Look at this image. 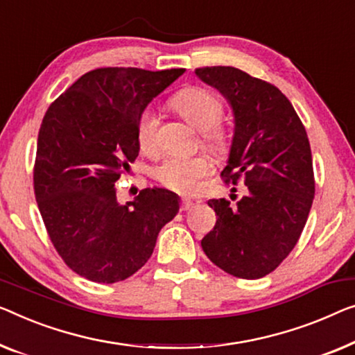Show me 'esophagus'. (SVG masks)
Listing matches in <instances>:
<instances>
[{"label":"esophagus","mask_w":355,"mask_h":355,"mask_svg":"<svg viewBox=\"0 0 355 355\" xmlns=\"http://www.w3.org/2000/svg\"><path fill=\"white\" fill-rule=\"evenodd\" d=\"M194 207V202L189 199H182V202H180V210L182 211H187V210H191Z\"/></svg>","instance_id":"esophagus-1"}]
</instances>
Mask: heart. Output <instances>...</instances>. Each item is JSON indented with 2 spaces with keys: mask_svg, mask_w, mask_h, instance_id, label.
Segmentation results:
<instances>
[{
  "mask_svg": "<svg viewBox=\"0 0 355 355\" xmlns=\"http://www.w3.org/2000/svg\"><path fill=\"white\" fill-rule=\"evenodd\" d=\"M171 105L189 124L200 130L204 146L220 157L228 155L232 134L228 125L218 121L223 114V102L218 95L207 87H184L173 95ZM137 144L145 155H153L157 150V114L150 108L141 111L137 123ZM210 168L211 164L205 155L168 157L155 168L153 177L171 191L191 194L198 191Z\"/></svg>",
  "mask_w": 355,
  "mask_h": 355,
  "instance_id": "1",
  "label": "heart"
}]
</instances>
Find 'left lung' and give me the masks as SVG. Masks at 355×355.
Wrapping results in <instances>:
<instances>
[{
	"mask_svg": "<svg viewBox=\"0 0 355 355\" xmlns=\"http://www.w3.org/2000/svg\"><path fill=\"white\" fill-rule=\"evenodd\" d=\"M194 73L230 100L236 127L221 178L226 184H245V196L236 205L209 200L216 223L200 245L225 272L260 279L288 257L308 221L315 193L308 134L274 84L234 67Z\"/></svg>",
	"mask_w": 355,
	"mask_h": 355,
	"instance_id": "1",
	"label": "left lung"
}]
</instances>
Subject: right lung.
Wrapping results in <instances>:
<instances>
[{
  "label": "right lung",
  "mask_w": 355,
  "mask_h": 355,
  "mask_svg": "<svg viewBox=\"0 0 355 355\" xmlns=\"http://www.w3.org/2000/svg\"><path fill=\"white\" fill-rule=\"evenodd\" d=\"M183 71L97 68L57 97L42 118L35 198L52 245L81 277L97 284L130 277L177 215V194L145 188L121 205L114 183L139 156L141 111Z\"/></svg>",
  "instance_id": "obj_1"
}]
</instances>
